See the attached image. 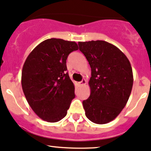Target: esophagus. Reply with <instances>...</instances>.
I'll use <instances>...</instances> for the list:
<instances>
[{
	"label": "esophagus",
	"mask_w": 151,
	"mask_h": 151,
	"mask_svg": "<svg viewBox=\"0 0 151 151\" xmlns=\"http://www.w3.org/2000/svg\"><path fill=\"white\" fill-rule=\"evenodd\" d=\"M79 86H84L86 84V80L85 79H82V81H81L80 82H79Z\"/></svg>",
	"instance_id": "esophagus-1"
}]
</instances>
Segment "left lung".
Here are the masks:
<instances>
[{
    "label": "left lung",
    "instance_id": "obj_1",
    "mask_svg": "<svg viewBox=\"0 0 151 151\" xmlns=\"http://www.w3.org/2000/svg\"><path fill=\"white\" fill-rule=\"evenodd\" d=\"M91 67L89 97L82 101L86 116L94 124L116 119L125 107L133 87L129 59L117 47L103 40L79 42Z\"/></svg>",
    "mask_w": 151,
    "mask_h": 151
}]
</instances>
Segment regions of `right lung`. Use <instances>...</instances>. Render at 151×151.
<instances>
[{
  "label": "right lung",
  "instance_id": "add662e5",
  "mask_svg": "<svg viewBox=\"0 0 151 151\" xmlns=\"http://www.w3.org/2000/svg\"><path fill=\"white\" fill-rule=\"evenodd\" d=\"M79 49L72 41L51 38L29 54L22 70V91L31 109L42 120L58 122L67 115L75 97L67 70V59Z\"/></svg>",
  "mask_w": 151,
  "mask_h": 151
}]
</instances>
